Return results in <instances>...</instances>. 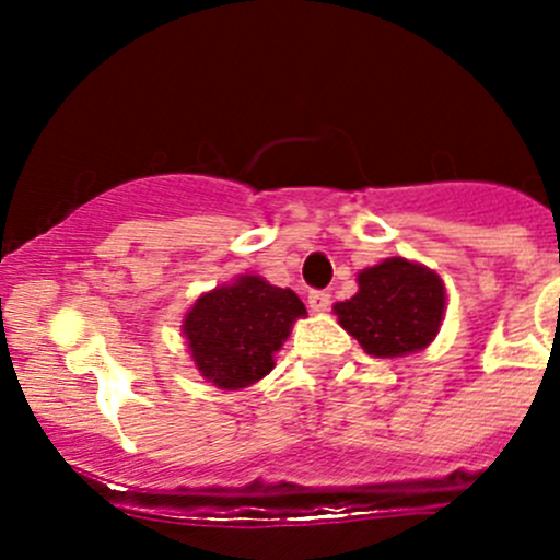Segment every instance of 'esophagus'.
I'll use <instances>...</instances> for the list:
<instances>
[{"label": "esophagus", "mask_w": 560, "mask_h": 560, "mask_svg": "<svg viewBox=\"0 0 560 560\" xmlns=\"http://www.w3.org/2000/svg\"><path fill=\"white\" fill-rule=\"evenodd\" d=\"M308 308H312L314 314L327 312V308H330V295H327V292H322V290H312V292H308Z\"/></svg>", "instance_id": "obj_1"}]
</instances>
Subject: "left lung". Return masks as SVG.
I'll return each instance as SVG.
<instances>
[{
    "label": "left lung",
    "mask_w": 560,
    "mask_h": 560,
    "mask_svg": "<svg viewBox=\"0 0 560 560\" xmlns=\"http://www.w3.org/2000/svg\"><path fill=\"white\" fill-rule=\"evenodd\" d=\"M358 295L336 303L338 325L374 358H404L436 338L447 306L444 281L431 268L389 257L358 273Z\"/></svg>",
    "instance_id": "left-lung-1"
}]
</instances>
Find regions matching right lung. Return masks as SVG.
<instances>
[{
	"mask_svg": "<svg viewBox=\"0 0 560 560\" xmlns=\"http://www.w3.org/2000/svg\"><path fill=\"white\" fill-rule=\"evenodd\" d=\"M298 316H306V306L295 292L246 273L197 298L180 330L208 382L241 389L273 371V354Z\"/></svg>",
	"mask_w": 560,
	"mask_h": 560,
	"instance_id": "obj_1",
	"label": "right lung"
}]
</instances>
